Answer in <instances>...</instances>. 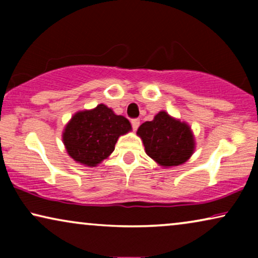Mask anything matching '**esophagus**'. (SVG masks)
Listing matches in <instances>:
<instances>
[{"label":"esophagus","instance_id":"1","mask_svg":"<svg viewBox=\"0 0 258 258\" xmlns=\"http://www.w3.org/2000/svg\"><path fill=\"white\" fill-rule=\"evenodd\" d=\"M132 125H133V129L136 130L137 128H139V125H140V119H137V118L132 119Z\"/></svg>","mask_w":258,"mask_h":258}]
</instances>
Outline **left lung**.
Instances as JSON below:
<instances>
[{
	"mask_svg": "<svg viewBox=\"0 0 258 258\" xmlns=\"http://www.w3.org/2000/svg\"><path fill=\"white\" fill-rule=\"evenodd\" d=\"M148 156L163 168L177 167L192 156L195 136L188 123L161 110L153 121L144 122L137 129Z\"/></svg>",
	"mask_w": 258,
	"mask_h": 258,
	"instance_id": "obj_1",
	"label": "left lung"
}]
</instances>
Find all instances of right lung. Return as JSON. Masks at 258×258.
Segmentation results:
<instances>
[{
  "label": "right lung",
  "mask_w": 258,
  "mask_h": 258,
  "mask_svg": "<svg viewBox=\"0 0 258 258\" xmlns=\"http://www.w3.org/2000/svg\"><path fill=\"white\" fill-rule=\"evenodd\" d=\"M124 116L116 115L101 103L94 109L75 112L62 133L67 153L76 163L97 167L115 150L118 137L132 132Z\"/></svg>",
  "instance_id": "right-lung-1"
}]
</instances>
